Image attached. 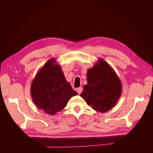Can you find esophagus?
<instances>
[{
  "label": "esophagus",
  "mask_w": 153,
  "mask_h": 153,
  "mask_svg": "<svg viewBox=\"0 0 153 153\" xmlns=\"http://www.w3.org/2000/svg\"><path fill=\"white\" fill-rule=\"evenodd\" d=\"M82 91H83V89H82V87H78V88H77V89H76V91H77L78 94H80L82 93Z\"/></svg>",
  "instance_id": "1"
}]
</instances>
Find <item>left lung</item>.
<instances>
[{"mask_svg":"<svg viewBox=\"0 0 153 153\" xmlns=\"http://www.w3.org/2000/svg\"><path fill=\"white\" fill-rule=\"evenodd\" d=\"M98 60L87 70V84L80 96L92 109L104 113L116 105L121 95L122 84L113 68L103 59Z\"/></svg>","mask_w":153,"mask_h":153,"instance_id":"obj_1","label":"left lung"}]
</instances>
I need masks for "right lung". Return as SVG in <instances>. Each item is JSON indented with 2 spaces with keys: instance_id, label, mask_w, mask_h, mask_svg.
<instances>
[{
  "instance_id": "obj_1",
  "label": "right lung",
  "mask_w": 153,
  "mask_h": 153,
  "mask_svg": "<svg viewBox=\"0 0 153 153\" xmlns=\"http://www.w3.org/2000/svg\"><path fill=\"white\" fill-rule=\"evenodd\" d=\"M30 94L39 110L52 115L63 110L69 100L78 94L66 80L55 58L48 60L37 73L31 83Z\"/></svg>"
}]
</instances>
